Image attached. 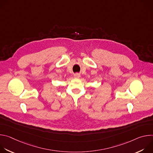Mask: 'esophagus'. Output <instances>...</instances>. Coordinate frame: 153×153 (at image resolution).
Instances as JSON below:
<instances>
[{
  "mask_svg": "<svg viewBox=\"0 0 153 153\" xmlns=\"http://www.w3.org/2000/svg\"><path fill=\"white\" fill-rule=\"evenodd\" d=\"M74 77L76 79H79L80 77V74L79 73H76L74 74Z\"/></svg>",
  "mask_w": 153,
  "mask_h": 153,
  "instance_id": "34e87169",
  "label": "esophagus"
}]
</instances>
